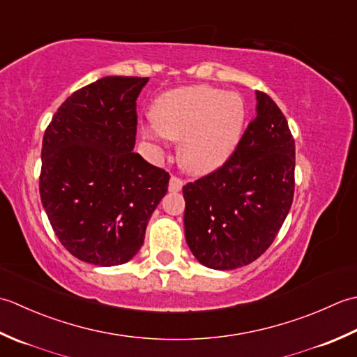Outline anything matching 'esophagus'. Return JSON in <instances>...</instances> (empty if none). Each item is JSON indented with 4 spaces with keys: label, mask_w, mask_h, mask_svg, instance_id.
Masks as SVG:
<instances>
[{
    "label": "esophagus",
    "mask_w": 357,
    "mask_h": 357,
    "mask_svg": "<svg viewBox=\"0 0 357 357\" xmlns=\"http://www.w3.org/2000/svg\"><path fill=\"white\" fill-rule=\"evenodd\" d=\"M181 188H183V181H181L178 177H171L169 180V191L171 192H178L181 191Z\"/></svg>",
    "instance_id": "34e87169"
}]
</instances>
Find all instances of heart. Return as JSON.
<instances>
[{
  "label": "heart",
  "mask_w": 357,
  "mask_h": 357,
  "mask_svg": "<svg viewBox=\"0 0 357 357\" xmlns=\"http://www.w3.org/2000/svg\"><path fill=\"white\" fill-rule=\"evenodd\" d=\"M155 129L172 142H180V160L199 176L220 169L234 154L246 123V105L236 92L197 84L172 89L160 96L151 111ZM143 135L158 142L155 130Z\"/></svg>",
  "instance_id": "heart-1"
}]
</instances>
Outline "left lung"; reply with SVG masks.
<instances>
[{"mask_svg":"<svg viewBox=\"0 0 357 357\" xmlns=\"http://www.w3.org/2000/svg\"><path fill=\"white\" fill-rule=\"evenodd\" d=\"M256 119L220 169L183 186L185 237L202 265L236 270L264 254L289 213L296 146L278 105L256 92Z\"/></svg>","mask_w":357,"mask_h":357,"instance_id":"left-lung-1","label":"left lung"}]
</instances>
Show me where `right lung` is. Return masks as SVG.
Segmentation results:
<instances>
[{
  "label": "right lung",
  "mask_w": 357,
  "mask_h": 357,
  "mask_svg": "<svg viewBox=\"0 0 357 357\" xmlns=\"http://www.w3.org/2000/svg\"><path fill=\"white\" fill-rule=\"evenodd\" d=\"M149 78L105 77L58 107L43 137L40 195L56 237L97 266L126 264L168 192L169 174L135 154V101Z\"/></svg>",
  "instance_id": "1"
}]
</instances>
